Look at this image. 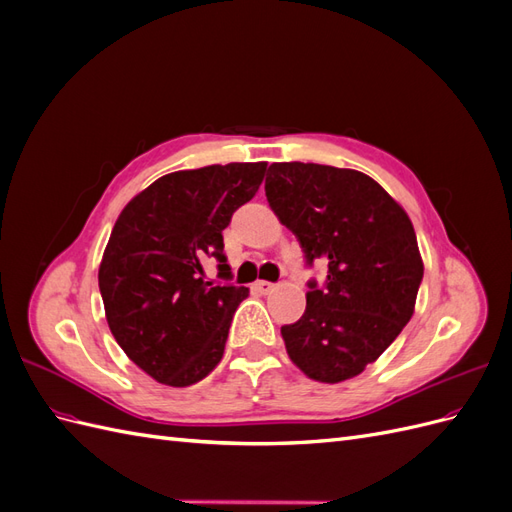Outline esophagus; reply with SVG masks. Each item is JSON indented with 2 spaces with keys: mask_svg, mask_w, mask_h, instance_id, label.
<instances>
[{
  "mask_svg": "<svg viewBox=\"0 0 512 512\" xmlns=\"http://www.w3.org/2000/svg\"><path fill=\"white\" fill-rule=\"evenodd\" d=\"M254 286H256V290L262 292V294H269V292L275 290V284H273V282H265V280H258Z\"/></svg>",
  "mask_w": 512,
  "mask_h": 512,
  "instance_id": "esophagus-1",
  "label": "esophagus"
}]
</instances>
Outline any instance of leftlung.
Masks as SVG:
<instances>
[{
  "label": "left lung",
  "mask_w": 512,
  "mask_h": 512,
  "mask_svg": "<svg viewBox=\"0 0 512 512\" xmlns=\"http://www.w3.org/2000/svg\"><path fill=\"white\" fill-rule=\"evenodd\" d=\"M265 194L307 265L329 267L307 284L305 314L282 327L288 356L318 382L359 376L414 314L423 260L408 213L371 177L324 164H271Z\"/></svg>",
  "instance_id": "left-lung-1"
}]
</instances>
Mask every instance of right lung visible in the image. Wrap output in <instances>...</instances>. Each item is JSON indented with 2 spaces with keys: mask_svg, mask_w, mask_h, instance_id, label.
<instances>
[{
  "mask_svg": "<svg viewBox=\"0 0 512 512\" xmlns=\"http://www.w3.org/2000/svg\"><path fill=\"white\" fill-rule=\"evenodd\" d=\"M265 162L177 170L123 207L98 284L108 329L145 374L190 386L222 361L245 286H215L203 262L226 267L222 230L258 192Z\"/></svg>",
  "mask_w": 512,
  "mask_h": 512,
  "instance_id": "right-lung-1",
  "label": "right lung"
}]
</instances>
